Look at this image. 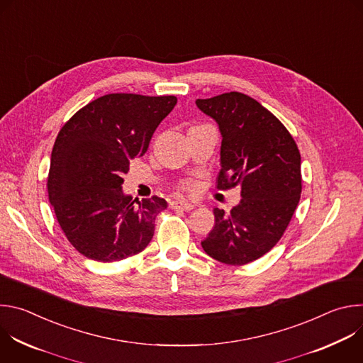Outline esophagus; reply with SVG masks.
Here are the masks:
<instances>
[{"label":"esophagus","instance_id":"obj_1","mask_svg":"<svg viewBox=\"0 0 363 363\" xmlns=\"http://www.w3.org/2000/svg\"><path fill=\"white\" fill-rule=\"evenodd\" d=\"M169 206L172 210H184V211H191L194 210L192 203H186V202H179V201H172L169 203Z\"/></svg>","mask_w":363,"mask_h":363}]
</instances>
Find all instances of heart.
I'll return each mask as SVG.
<instances>
[{"label": "heart", "mask_w": 363, "mask_h": 363, "mask_svg": "<svg viewBox=\"0 0 363 363\" xmlns=\"http://www.w3.org/2000/svg\"><path fill=\"white\" fill-rule=\"evenodd\" d=\"M185 188H186V189H188V191H194V189H195V188H196V185H195V184H194V182H188V184H186V185H185Z\"/></svg>", "instance_id": "1"}]
</instances>
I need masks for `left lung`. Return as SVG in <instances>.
Masks as SVG:
<instances>
[{
	"mask_svg": "<svg viewBox=\"0 0 363 363\" xmlns=\"http://www.w3.org/2000/svg\"><path fill=\"white\" fill-rule=\"evenodd\" d=\"M221 133L220 188L241 186V201L201 245L216 260L242 266L269 252L286 231L300 199V152L283 123L252 97L230 91L196 99Z\"/></svg>",
	"mask_w": 363,
	"mask_h": 363,
	"instance_id": "8db88e82",
	"label": "left lung"
}]
</instances>
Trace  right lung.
Returning a JSON list of instances; mask_svg holds the SVG:
<instances>
[{
  "label": "right lung",
  "instance_id": "1",
  "mask_svg": "<svg viewBox=\"0 0 363 363\" xmlns=\"http://www.w3.org/2000/svg\"><path fill=\"white\" fill-rule=\"evenodd\" d=\"M177 105L175 96L105 94L62 128L51 152L48 199L70 244L94 262L135 255L153 237L168 203L152 196L135 203L122 189L130 160Z\"/></svg>",
  "mask_w": 363,
  "mask_h": 363
}]
</instances>
